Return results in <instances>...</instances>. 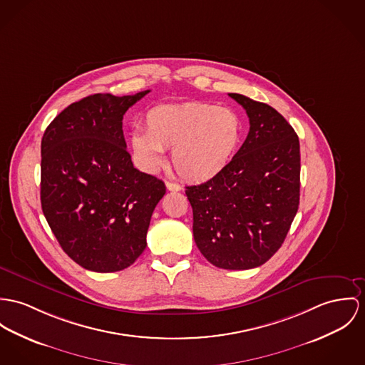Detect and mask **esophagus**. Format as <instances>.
Returning <instances> with one entry per match:
<instances>
[{
    "label": "esophagus",
    "mask_w": 365,
    "mask_h": 365,
    "mask_svg": "<svg viewBox=\"0 0 365 365\" xmlns=\"http://www.w3.org/2000/svg\"><path fill=\"white\" fill-rule=\"evenodd\" d=\"M165 185H167V189H168L169 192H179V190H182L180 185H178V183H173V182H167Z\"/></svg>",
    "instance_id": "34e87169"
}]
</instances>
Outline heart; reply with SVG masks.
<instances>
[{
    "label": "heart",
    "mask_w": 365,
    "mask_h": 365,
    "mask_svg": "<svg viewBox=\"0 0 365 365\" xmlns=\"http://www.w3.org/2000/svg\"><path fill=\"white\" fill-rule=\"evenodd\" d=\"M145 132L133 130L132 148L145 170L164 163L172 148L176 173L190 182H205L224 170L242 139V119L230 108L208 103L165 104L151 108L144 119Z\"/></svg>",
    "instance_id": "1"
}]
</instances>
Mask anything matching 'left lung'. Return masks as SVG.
I'll list each match as a JSON object with an SVG mask.
<instances>
[{"label":"left lung","mask_w":365,"mask_h":365,"mask_svg":"<svg viewBox=\"0 0 365 365\" xmlns=\"http://www.w3.org/2000/svg\"><path fill=\"white\" fill-rule=\"evenodd\" d=\"M250 130L221 173L187 186L198 250L215 267L250 269L281 249L300 201V143L268 104L229 93Z\"/></svg>","instance_id":"8db88e82"}]
</instances>
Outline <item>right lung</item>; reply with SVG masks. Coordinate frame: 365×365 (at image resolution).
Listing matches in <instances>:
<instances>
[{
	"mask_svg": "<svg viewBox=\"0 0 365 365\" xmlns=\"http://www.w3.org/2000/svg\"><path fill=\"white\" fill-rule=\"evenodd\" d=\"M133 96L93 94L56 115L41 139V208L62 250L94 272L130 267L144 252L165 185L133 167L122 130Z\"/></svg>",
	"mask_w": 365,
	"mask_h": 365,
	"instance_id": "right-lung-1",
	"label": "right lung"
}]
</instances>
